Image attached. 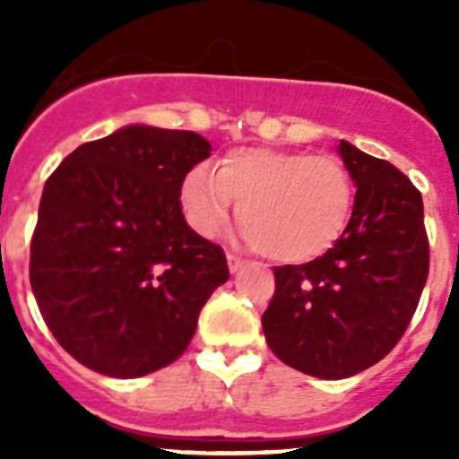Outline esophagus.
<instances>
[{
  "label": "esophagus",
  "instance_id": "34e87169",
  "mask_svg": "<svg viewBox=\"0 0 459 459\" xmlns=\"http://www.w3.org/2000/svg\"><path fill=\"white\" fill-rule=\"evenodd\" d=\"M227 266H230V271H232V273H238V271H243L246 266H248V262L238 257V255L227 253Z\"/></svg>",
  "mask_w": 459,
  "mask_h": 459
}]
</instances>
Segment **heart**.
I'll return each mask as SVG.
<instances>
[{
	"mask_svg": "<svg viewBox=\"0 0 459 459\" xmlns=\"http://www.w3.org/2000/svg\"><path fill=\"white\" fill-rule=\"evenodd\" d=\"M255 248L282 264H306L340 238L354 204V184L338 158L285 149H234L218 172L186 174L181 206L195 232L216 237L232 218Z\"/></svg>",
	"mask_w": 459,
	"mask_h": 459,
	"instance_id": "heart-1",
	"label": "heart"
}]
</instances>
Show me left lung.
Masks as SVG:
<instances>
[{
	"label": "left lung",
	"mask_w": 459,
	"mask_h": 459,
	"mask_svg": "<svg viewBox=\"0 0 459 459\" xmlns=\"http://www.w3.org/2000/svg\"><path fill=\"white\" fill-rule=\"evenodd\" d=\"M356 186L344 232L322 257L275 266L262 315L282 363L319 379H344L379 363L411 322L429 269L423 197L388 160L340 140Z\"/></svg>",
	"instance_id": "8db88e82"
}]
</instances>
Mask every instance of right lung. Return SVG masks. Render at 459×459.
Listing matches in <instances>:
<instances>
[{
  "instance_id": "obj_1",
  "label": "right lung",
  "mask_w": 459,
  "mask_h": 459,
  "mask_svg": "<svg viewBox=\"0 0 459 459\" xmlns=\"http://www.w3.org/2000/svg\"><path fill=\"white\" fill-rule=\"evenodd\" d=\"M211 156L193 131L124 126L50 174L30 282L48 328L89 370L135 379L188 350L230 269L181 213L186 174Z\"/></svg>"
}]
</instances>
